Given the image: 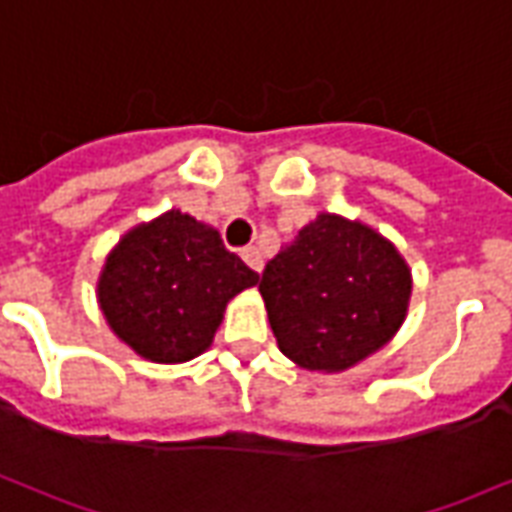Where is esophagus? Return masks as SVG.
Segmentation results:
<instances>
[{
    "instance_id": "obj_1",
    "label": "esophagus",
    "mask_w": 512,
    "mask_h": 512,
    "mask_svg": "<svg viewBox=\"0 0 512 512\" xmlns=\"http://www.w3.org/2000/svg\"><path fill=\"white\" fill-rule=\"evenodd\" d=\"M241 257L246 260V266L255 268L257 274L263 271V255H260V249H257V246H246V249H241Z\"/></svg>"
}]
</instances>
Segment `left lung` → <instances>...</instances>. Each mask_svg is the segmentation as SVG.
<instances>
[{
  "instance_id": "1",
  "label": "left lung",
  "mask_w": 512,
  "mask_h": 512,
  "mask_svg": "<svg viewBox=\"0 0 512 512\" xmlns=\"http://www.w3.org/2000/svg\"><path fill=\"white\" fill-rule=\"evenodd\" d=\"M260 293L279 351L307 370H345L392 340L411 274L370 227L321 213L263 271Z\"/></svg>"
}]
</instances>
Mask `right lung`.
<instances>
[{
    "label": "right lung",
    "mask_w": 512,
    "mask_h": 512,
    "mask_svg": "<svg viewBox=\"0 0 512 512\" xmlns=\"http://www.w3.org/2000/svg\"><path fill=\"white\" fill-rule=\"evenodd\" d=\"M257 279L216 230L169 211L117 244L98 299L109 326L136 354L186 362L211 345L227 301Z\"/></svg>",
    "instance_id": "obj_1"
}]
</instances>
